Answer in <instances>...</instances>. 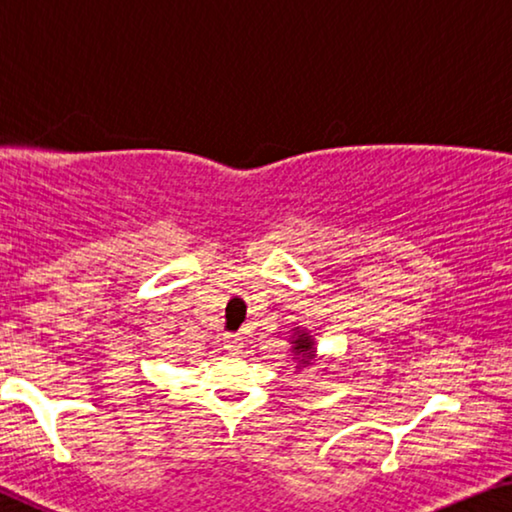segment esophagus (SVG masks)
<instances>
[{
	"label": "esophagus",
	"mask_w": 512,
	"mask_h": 512,
	"mask_svg": "<svg viewBox=\"0 0 512 512\" xmlns=\"http://www.w3.org/2000/svg\"><path fill=\"white\" fill-rule=\"evenodd\" d=\"M239 347H241L239 338H236V335H227V340H225L227 352H239Z\"/></svg>",
	"instance_id": "1"
}]
</instances>
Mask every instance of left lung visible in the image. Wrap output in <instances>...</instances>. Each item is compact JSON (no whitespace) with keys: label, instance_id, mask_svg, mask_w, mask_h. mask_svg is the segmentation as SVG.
Listing matches in <instances>:
<instances>
[{"label":"left lung","instance_id":"obj_1","mask_svg":"<svg viewBox=\"0 0 512 512\" xmlns=\"http://www.w3.org/2000/svg\"><path fill=\"white\" fill-rule=\"evenodd\" d=\"M289 345H292L294 358H296V361H299V365H296V370L308 368L310 361H315V352H317L315 338H312L308 331L294 329V335H292V340H289Z\"/></svg>","mask_w":512,"mask_h":512}]
</instances>
